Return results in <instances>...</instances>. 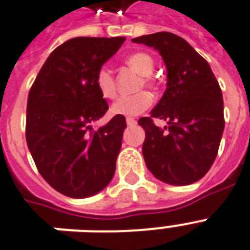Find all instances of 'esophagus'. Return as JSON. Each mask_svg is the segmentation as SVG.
<instances>
[{
    "mask_svg": "<svg viewBox=\"0 0 250 250\" xmlns=\"http://www.w3.org/2000/svg\"><path fill=\"white\" fill-rule=\"evenodd\" d=\"M126 124L129 125V126H131V125H135V124H137V120L133 119V117H127Z\"/></svg>",
    "mask_w": 250,
    "mask_h": 250,
    "instance_id": "obj_1",
    "label": "esophagus"
}]
</instances>
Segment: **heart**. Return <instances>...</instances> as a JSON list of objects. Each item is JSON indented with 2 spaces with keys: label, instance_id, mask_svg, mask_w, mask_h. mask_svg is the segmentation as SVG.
<instances>
[{
  "label": "heart",
  "instance_id": "b5f03b06",
  "mask_svg": "<svg viewBox=\"0 0 250 250\" xmlns=\"http://www.w3.org/2000/svg\"><path fill=\"white\" fill-rule=\"evenodd\" d=\"M129 67L137 71L142 77L139 83V89L143 86L151 87L152 81L149 76L152 75L155 69V62L152 57L147 53H134L130 54L125 59ZM95 86L103 98L112 99L116 97V83L111 69L107 67H102L95 76ZM152 104V97L146 91H139L133 95H124L111 105V112L117 116H137L145 112L149 105Z\"/></svg>",
  "mask_w": 250,
  "mask_h": 250
}]
</instances>
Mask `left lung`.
<instances>
[{"label": "left lung", "mask_w": 250, "mask_h": 250, "mask_svg": "<svg viewBox=\"0 0 250 250\" xmlns=\"http://www.w3.org/2000/svg\"><path fill=\"white\" fill-rule=\"evenodd\" d=\"M133 42L156 49L167 71L163 98L149 117L138 121L146 131V165L167 185H191L207 174L218 153L225 129L218 81L204 58L174 33L157 32ZM152 118L165 119L168 126L160 129Z\"/></svg>", "instance_id": "obj_1"}]
</instances>
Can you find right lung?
<instances>
[{"mask_svg": "<svg viewBox=\"0 0 250 250\" xmlns=\"http://www.w3.org/2000/svg\"><path fill=\"white\" fill-rule=\"evenodd\" d=\"M125 37H76L46 59L27 102L25 138L40 174L58 192L73 199L104 188L116 170L126 123L115 116L94 130L108 104L95 76Z\"/></svg>", "mask_w": 250, "mask_h": 250, "instance_id": "add662e5", "label": "right lung"}]
</instances>
